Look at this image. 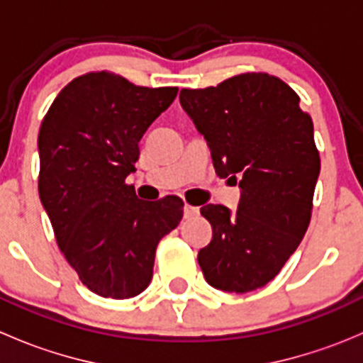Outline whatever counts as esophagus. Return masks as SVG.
Returning <instances> with one entry per match:
<instances>
[{"label":"esophagus","mask_w":363,"mask_h":363,"mask_svg":"<svg viewBox=\"0 0 363 363\" xmlns=\"http://www.w3.org/2000/svg\"><path fill=\"white\" fill-rule=\"evenodd\" d=\"M199 207H193V205H188L186 203L184 205V218L188 219V218H193V216H196L199 214Z\"/></svg>","instance_id":"esophagus-1"}]
</instances>
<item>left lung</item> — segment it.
Listing matches in <instances>:
<instances>
[{
    "instance_id": "1",
    "label": "left lung",
    "mask_w": 363,
    "mask_h": 363,
    "mask_svg": "<svg viewBox=\"0 0 363 363\" xmlns=\"http://www.w3.org/2000/svg\"><path fill=\"white\" fill-rule=\"evenodd\" d=\"M182 108L211 149L219 177L239 182L237 212L200 208L212 239L199 251L205 281L223 291L265 286L306 235L320 175L309 113L269 73H240L216 87L181 89Z\"/></svg>"
}]
</instances>
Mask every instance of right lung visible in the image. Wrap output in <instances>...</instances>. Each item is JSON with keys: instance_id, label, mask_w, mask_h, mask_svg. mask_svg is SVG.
<instances>
[{"instance_id": "1", "label": "right lung", "mask_w": 363, "mask_h": 363, "mask_svg": "<svg viewBox=\"0 0 363 363\" xmlns=\"http://www.w3.org/2000/svg\"><path fill=\"white\" fill-rule=\"evenodd\" d=\"M177 91L91 72L61 89L40 126V200L67 262L105 298L149 286L158 242L182 219L179 196L144 202L124 182L138 142Z\"/></svg>"}]
</instances>
